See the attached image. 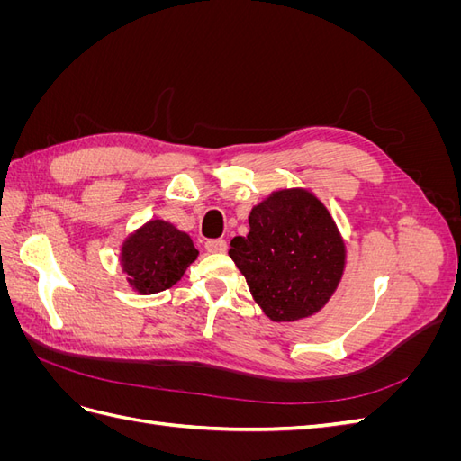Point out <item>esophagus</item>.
<instances>
[{"label": "esophagus", "instance_id": "obj_1", "mask_svg": "<svg viewBox=\"0 0 461 461\" xmlns=\"http://www.w3.org/2000/svg\"><path fill=\"white\" fill-rule=\"evenodd\" d=\"M205 252L209 254H225L227 252V242L225 240H207L205 242Z\"/></svg>", "mask_w": 461, "mask_h": 461}]
</instances>
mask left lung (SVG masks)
Masks as SVG:
<instances>
[{
	"label": "left lung",
	"mask_w": 461,
	"mask_h": 461,
	"mask_svg": "<svg viewBox=\"0 0 461 461\" xmlns=\"http://www.w3.org/2000/svg\"><path fill=\"white\" fill-rule=\"evenodd\" d=\"M248 236H234L229 256L263 313L292 323L317 313L337 290L346 246L329 209L310 190H276L254 205Z\"/></svg>",
	"instance_id": "8db88e82"
}]
</instances>
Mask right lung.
Wrapping results in <instances>:
<instances>
[{
  "mask_svg": "<svg viewBox=\"0 0 461 461\" xmlns=\"http://www.w3.org/2000/svg\"><path fill=\"white\" fill-rule=\"evenodd\" d=\"M198 258L190 236L161 219L148 221L121 248V267L138 294H156L180 281Z\"/></svg>",
  "mask_w": 461,
  "mask_h": 461,
  "instance_id": "1",
  "label": "right lung"
}]
</instances>
